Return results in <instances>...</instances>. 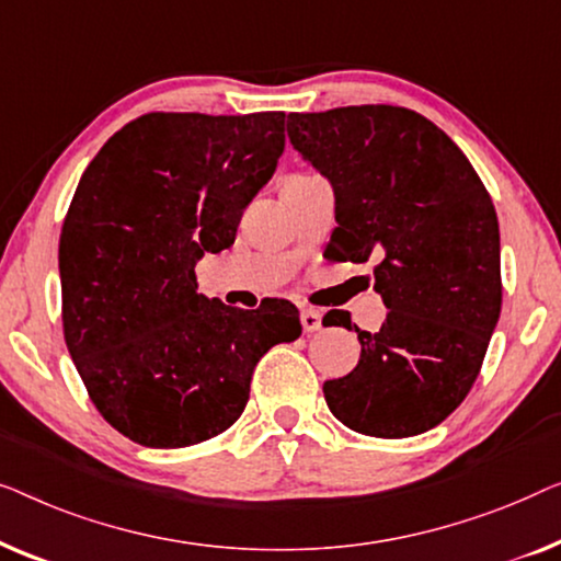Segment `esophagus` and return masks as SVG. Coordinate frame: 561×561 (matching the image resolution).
<instances>
[{"label": "esophagus", "mask_w": 561, "mask_h": 561, "mask_svg": "<svg viewBox=\"0 0 561 561\" xmlns=\"http://www.w3.org/2000/svg\"><path fill=\"white\" fill-rule=\"evenodd\" d=\"M299 322H302L305 333H318L322 328V312L318 307H302V310H299Z\"/></svg>", "instance_id": "obj_1"}]
</instances>
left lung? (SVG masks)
I'll list each match as a JSON object with an SVG mask.
<instances>
[{
	"label": "left lung",
	"mask_w": 561,
	"mask_h": 561,
	"mask_svg": "<svg viewBox=\"0 0 561 561\" xmlns=\"http://www.w3.org/2000/svg\"><path fill=\"white\" fill-rule=\"evenodd\" d=\"M289 141L335 191L328 249L374 259L378 333L356 330L358 366L322 383L335 420L368 437H412L445 422L476 383L501 314L499 216L462 149L427 116L366 104L289 114Z\"/></svg>",
	"instance_id": "left-lung-1"
}]
</instances>
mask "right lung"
<instances>
[{
    "mask_svg": "<svg viewBox=\"0 0 561 561\" xmlns=\"http://www.w3.org/2000/svg\"><path fill=\"white\" fill-rule=\"evenodd\" d=\"M284 152V112H152L81 175L62 220V335L99 414L145 447L226 432L272 345L297 341L287 299L239 310L198 295L195 264L228 249Z\"/></svg>",
    "mask_w": 561,
    "mask_h": 561,
    "instance_id": "add662e5",
    "label": "right lung"
}]
</instances>
